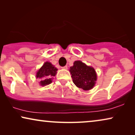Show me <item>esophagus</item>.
<instances>
[{
  "label": "esophagus",
  "mask_w": 135,
  "mask_h": 135,
  "mask_svg": "<svg viewBox=\"0 0 135 135\" xmlns=\"http://www.w3.org/2000/svg\"><path fill=\"white\" fill-rule=\"evenodd\" d=\"M61 68H62V69H68V66H63V67H62Z\"/></svg>",
  "instance_id": "obj_1"
}]
</instances>
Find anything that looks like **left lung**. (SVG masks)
Wrapping results in <instances>:
<instances>
[{
    "label": "left lung",
    "mask_w": 135,
    "mask_h": 135,
    "mask_svg": "<svg viewBox=\"0 0 135 135\" xmlns=\"http://www.w3.org/2000/svg\"><path fill=\"white\" fill-rule=\"evenodd\" d=\"M70 72L73 82L78 88L88 90L95 85L97 76L93 68L86 66L80 61H76L73 66L70 68Z\"/></svg>",
    "instance_id": "1"
}]
</instances>
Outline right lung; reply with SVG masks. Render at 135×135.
Here are the masks:
<instances>
[{
    "label": "right lung",
    "instance_id": "right-lung-1",
    "mask_svg": "<svg viewBox=\"0 0 135 135\" xmlns=\"http://www.w3.org/2000/svg\"><path fill=\"white\" fill-rule=\"evenodd\" d=\"M57 69L50 62H46L37 73L36 77L41 79L40 84L42 86L51 84V78L56 74Z\"/></svg>",
    "mask_w": 135,
    "mask_h": 135
}]
</instances>
